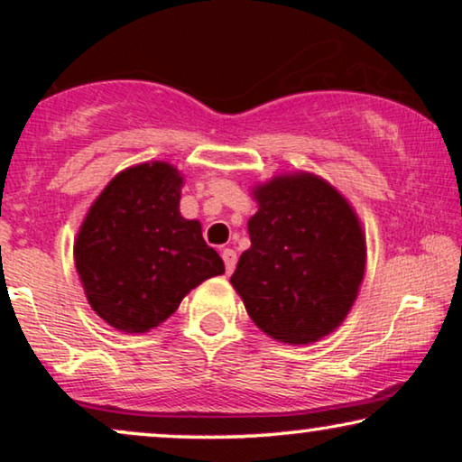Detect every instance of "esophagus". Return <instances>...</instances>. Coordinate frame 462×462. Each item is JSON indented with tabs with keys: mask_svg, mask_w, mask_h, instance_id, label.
Listing matches in <instances>:
<instances>
[{
	"mask_svg": "<svg viewBox=\"0 0 462 462\" xmlns=\"http://www.w3.org/2000/svg\"><path fill=\"white\" fill-rule=\"evenodd\" d=\"M223 261H225V269H226V273H233V269H236V264H237V254H236V250L225 248V250H223Z\"/></svg>",
	"mask_w": 462,
	"mask_h": 462,
	"instance_id": "esophagus-1",
	"label": "esophagus"
}]
</instances>
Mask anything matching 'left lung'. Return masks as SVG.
<instances>
[{
	"instance_id": "1",
	"label": "left lung",
	"mask_w": 462,
	"mask_h": 462,
	"mask_svg": "<svg viewBox=\"0 0 462 462\" xmlns=\"http://www.w3.org/2000/svg\"><path fill=\"white\" fill-rule=\"evenodd\" d=\"M250 248L233 288L271 338L315 343L346 318L365 269L359 220L337 189L313 174L275 176L254 191Z\"/></svg>"
}]
</instances>
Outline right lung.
Returning <instances> with one entry per match:
<instances>
[{
	"instance_id": "add662e5",
	"label": "right lung",
	"mask_w": 462,
	"mask_h": 462,
	"mask_svg": "<svg viewBox=\"0 0 462 462\" xmlns=\"http://www.w3.org/2000/svg\"><path fill=\"white\" fill-rule=\"evenodd\" d=\"M182 179L166 162L119 172L94 201L75 242V269L90 307L122 332L168 319L223 258L180 217Z\"/></svg>"
}]
</instances>
